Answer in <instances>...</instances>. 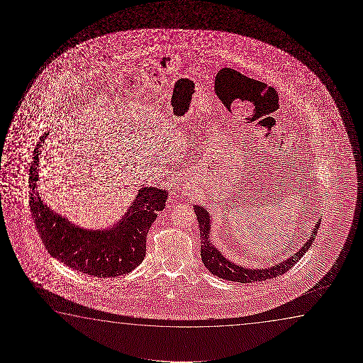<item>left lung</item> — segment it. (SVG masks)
<instances>
[{"label": "left lung", "mask_w": 363, "mask_h": 363, "mask_svg": "<svg viewBox=\"0 0 363 363\" xmlns=\"http://www.w3.org/2000/svg\"><path fill=\"white\" fill-rule=\"evenodd\" d=\"M194 212L199 219V233H201V257L204 267L208 269L211 274H213L218 278L228 280V281H237V283L247 284L254 281H265L268 279L277 278L279 275L286 273L289 269L293 268L295 263L303 258V254L308 252V248L313 243V239L316 238L318 229L320 228L321 220L318 219L313 233L310 234L308 242L298 249L296 253L293 254L290 258H286L283 262L274 264L269 268H245L239 264L234 263L228 258H225L223 253H220L216 245L211 242V224H212V216L203 206L194 204Z\"/></svg>", "instance_id": "left-lung-1"}]
</instances>
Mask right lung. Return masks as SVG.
<instances>
[{
    "label": "right lung",
    "mask_w": 363,
    "mask_h": 363,
    "mask_svg": "<svg viewBox=\"0 0 363 363\" xmlns=\"http://www.w3.org/2000/svg\"><path fill=\"white\" fill-rule=\"evenodd\" d=\"M40 138L30 167V213L45 249L67 267L98 278H115L139 267L146 253V235L157 212L164 208L169 192L152 186L141 187L129 208L108 228L86 229L72 223L43 202L38 189Z\"/></svg>",
    "instance_id": "right-lung-1"
}]
</instances>
